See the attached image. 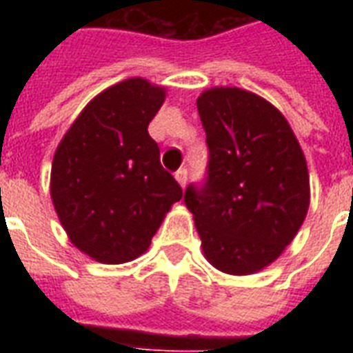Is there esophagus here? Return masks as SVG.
I'll return each instance as SVG.
<instances>
[{"label": "esophagus", "mask_w": 353, "mask_h": 353, "mask_svg": "<svg viewBox=\"0 0 353 353\" xmlns=\"http://www.w3.org/2000/svg\"><path fill=\"white\" fill-rule=\"evenodd\" d=\"M176 179H177V183L181 185V187H185V185H187V181H188V170H187V168H179V170L176 172Z\"/></svg>", "instance_id": "34e87169"}]
</instances>
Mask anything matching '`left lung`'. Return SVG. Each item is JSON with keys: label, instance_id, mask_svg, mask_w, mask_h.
I'll return each instance as SVG.
<instances>
[{"label": "left lung", "instance_id": "1", "mask_svg": "<svg viewBox=\"0 0 353 353\" xmlns=\"http://www.w3.org/2000/svg\"><path fill=\"white\" fill-rule=\"evenodd\" d=\"M198 112L209 163L185 203L207 260L223 273H254L280 256L306 218V159L284 115L254 93L214 88L201 93Z\"/></svg>", "mask_w": 353, "mask_h": 353}]
</instances>
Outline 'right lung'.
<instances>
[{
    "label": "right lung",
    "mask_w": 353,
    "mask_h": 353,
    "mask_svg": "<svg viewBox=\"0 0 353 353\" xmlns=\"http://www.w3.org/2000/svg\"><path fill=\"white\" fill-rule=\"evenodd\" d=\"M163 101L165 90L146 80L119 82L84 108L58 144L52 203L69 240L102 263L141 256L183 198L148 133Z\"/></svg>",
    "instance_id": "1"
}]
</instances>
